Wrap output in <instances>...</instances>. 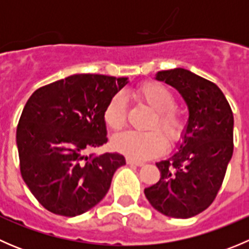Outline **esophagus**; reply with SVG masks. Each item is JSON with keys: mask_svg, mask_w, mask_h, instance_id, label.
Returning a JSON list of instances; mask_svg holds the SVG:
<instances>
[{"mask_svg": "<svg viewBox=\"0 0 249 249\" xmlns=\"http://www.w3.org/2000/svg\"><path fill=\"white\" fill-rule=\"evenodd\" d=\"M126 162L129 165H135V166H143V165H144V162L136 161V160H132V159H127Z\"/></svg>", "mask_w": 249, "mask_h": 249, "instance_id": "1", "label": "esophagus"}]
</instances>
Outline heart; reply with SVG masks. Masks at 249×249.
I'll return each instance as SVG.
<instances>
[{"instance_id":"heart-1","label":"heart","mask_w":249,"mask_h":249,"mask_svg":"<svg viewBox=\"0 0 249 249\" xmlns=\"http://www.w3.org/2000/svg\"><path fill=\"white\" fill-rule=\"evenodd\" d=\"M135 96L154 109L150 129H160L170 141L180 137L184 119L176 108L175 95L159 82H145L135 90ZM104 119L112 131H120L126 124V105L122 94L113 95L104 110ZM113 147L134 160H145L160 155L166 148V140L159 130L126 132L113 139Z\"/></svg>"}]
</instances>
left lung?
<instances>
[{
  "instance_id": "1",
  "label": "left lung",
  "mask_w": 249,
  "mask_h": 249,
  "mask_svg": "<svg viewBox=\"0 0 249 249\" xmlns=\"http://www.w3.org/2000/svg\"><path fill=\"white\" fill-rule=\"evenodd\" d=\"M157 79L179 91L189 108L179 149L157 162L160 179L144 189L150 205L172 218H190L214 201L233 152V115L222 90L184 69L159 71Z\"/></svg>"
}]
</instances>
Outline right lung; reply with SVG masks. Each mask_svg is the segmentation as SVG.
<instances>
[{
    "label": "right lung",
    "mask_w": 249,
    "mask_h": 249,
    "mask_svg": "<svg viewBox=\"0 0 249 249\" xmlns=\"http://www.w3.org/2000/svg\"><path fill=\"white\" fill-rule=\"evenodd\" d=\"M127 78L73 74L30 96L17 127L20 172L37 201L64 217H76L108 192L119 153L88 154L107 143L104 110Z\"/></svg>",
    "instance_id": "1"
}]
</instances>
